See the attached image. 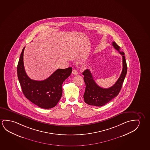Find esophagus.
Returning a JSON list of instances; mask_svg holds the SVG:
<instances>
[{
	"mask_svg": "<svg viewBox=\"0 0 150 150\" xmlns=\"http://www.w3.org/2000/svg\"><path fill=\"white\" fill-rule=\"evenodd\" d=\"M72 74H74V75H76V74H78V71H77L76 69H74L72 70Z\"/></svg>",
	"mask_w": 150,
	"mask_h": 150,
	"instance_id": "34e87169",
	"label": "esophagus"
}]
</instances>
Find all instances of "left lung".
Wrapping results in <instances>:
<instances>
[{
    "instance_id": "obj_1",
    "label": "left lung",
    "mask_w": 150,
    "mask_h": 150,
    "mask_svg": "<svg viewBox=\"0 0 150 150\" xmlns=\"http://www.w3.org/2000/svg\"><path fill=\"white\" fill-rule=\"evenodd\" d=\"M112 45L115 49L119 52L123 57V69L119 79L111 87L104 88L100 87L94 81L92 74L88 69L85 70L83 72L84 81L86 87L83 95L85 103L89 105L100 107L105 105L112 99L118 95L122 87L123 82L127 71L124 53L120 51V47L115 42H112Z\"/></svg>"
}]
</instances>
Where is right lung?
I'll return each instance as SVG.
<instances>
[{
  "label": "right lung",
  "instance_id": "1",
  "mask_svg": "<svg viewBox=\"0 0 150 150\" xmlns=\"http://www.w3.org/2000/svg\"><path fill=\"white\" fill-rule=\"evenodd\" d=\"M22 50L17 67L18 80L23 93L31 103L43 109L53 108L57 104L63 93L62 84L71 74L72 68L58 69L43 81L31 80L25 70Z\"/></svg>",
  "mask_w": 150,
  "mask_h": 150
}]
</instances>
